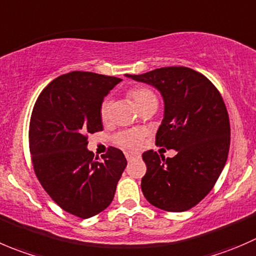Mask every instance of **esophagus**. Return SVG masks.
Instances as JSON below:
<instances>
[{
  "mask_svg": "<svg viewBox=\"0 0 256 256\" xmlns=\"http://www.w3.org/2000/svg\"><path fill=\"white\" fill-rule=\"evenodd\" d=\"M126 158H127V160H132V159H134V158H140V154L127 152V153H126Z\"/></svg>",
  "mask_w": 256,
  "mask_h": 256,
  "instance_id": "34e87169",
  "label": "esophagus"
}]
</instances>
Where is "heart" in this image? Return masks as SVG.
<instances>
[{"mask_svg": "<svg viewBox=\"0 0 256 256\" xmlns=\"http://www.w3.org/2000/svg\"><path fill=\"white\" fill-rule=\"evenodd\" d=\"M129 97L133 100V102L136 103V107L140 110V108L146 107V104L152 102H156V97L153 93V90H150L146 87H134L132 88L128 92ZM110 114V100L108 98H106L102 102L100 108V120L103 122L108 120ZM114 142L118 146H123V148L127 149H136L140 146L142 144V134L136 130H124L118 133L114 136Z\"/></svg>", "mask_w": 256, "mask_h": 256, "instance_id": "obj_1", "label": "heart"}]
</instances>
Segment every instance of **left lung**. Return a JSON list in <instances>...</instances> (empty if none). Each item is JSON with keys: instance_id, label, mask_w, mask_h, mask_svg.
<instances>
[{"instance_id": "8db88e82", "label": "left lung", "mask_w": 256, "mask_h": 256, "mask_svg": "<svg viewBox=\"0 0 256 256\" xmlns=\"http://www.w3.org/2000/svg\"><path fill=\"white\" fill-rule=\"evenodd\" d=\"M127 77L160 92L164 118L156 144L176 150L173 158L144 152L142 192L162 210H188L208 196L226 163L230 123L224 100L206 76L188 67L156 68Z\"/></svg>"}]
</instances>
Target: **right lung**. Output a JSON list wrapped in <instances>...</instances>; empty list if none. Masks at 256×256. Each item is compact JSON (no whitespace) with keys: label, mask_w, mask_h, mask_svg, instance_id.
<instances>
[{"label":"right lung","mask_w":256,"mask_h":256,"mask_svg":"<svg viewBox=\"0 0 256 256\" xmlns=\"http://www.w3.org/2000/svg\"><path fill=\"white\" fill-rule=\"evenodd\" d=\"M120 78L74 72L53 80L34 103L30 150L34 173L48 196L82 219L104 210L127 166L122 150L110 146L103 160L88 150V134L103 130L100 108Z\"/></svg>","instance_id":"add662e5"}]
</instances>
